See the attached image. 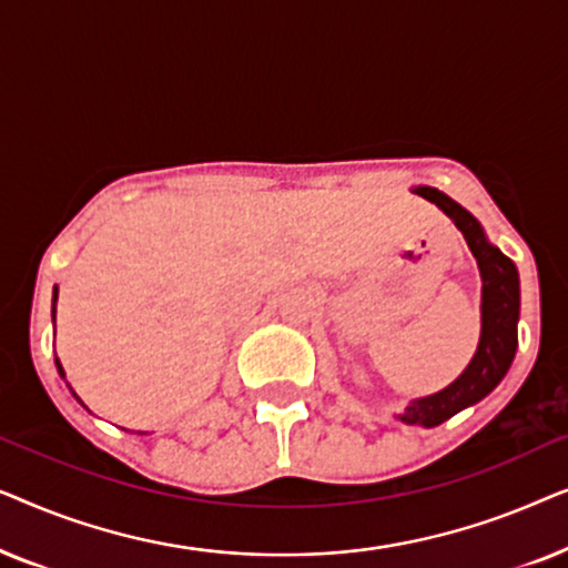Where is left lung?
I'll return each instance as SVG.
<instances>
[{
	"instance_id": "obj_1",
	"label": "left lung",
	"mask_w": 568,
	"mask_h": 568,
	"mask_svg": "<svg viewBox=\"0 0 568 568\" xmlns=\"http://www.w3.org/2000/svg\"><path fill=\"white\" fill-rule=\"evenodd\" d=\"M414 193L429 199L455 222L470 253L476 255L480 278H484V290H480V341L470 364L453 385L434 395H426V398L410 400V406H406V410L398 416L403 424L432 429V426H439L447 418L460 414L463 408L473 406V403L484 400L507 375L517 352L519 276L515 263L499 247L488 243L484 227L468 209H463L447 193L432 189V185H418Z\"/></svg>"
}]
</instances>
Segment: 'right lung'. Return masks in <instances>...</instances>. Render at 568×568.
Here are the masks:
<instances>
[{
	"label": "right lung",
	"instance_id": "add662e5",
	"mask_svg": "<svg viewBox=\"0 0 568 568\" xmlns=\"http://www.w3.org/2000/svg\"><path fill=\"white\" fill-rule=\"evenodd\" d=\"M57 292H59V290H53V305H57ZM53 315H57V307H53ZM57 367H59V375L64 377V367H61L59 359H57ZM72 395H74V393H72ZM74 398H77V395H74ZM77 400H80V398H77ZM80 403H82V400H80ZM82 406H84V403H82Z\"/></svg>",
	"mask_w": 568,
	"mask_h": 568
}]
</instances>
